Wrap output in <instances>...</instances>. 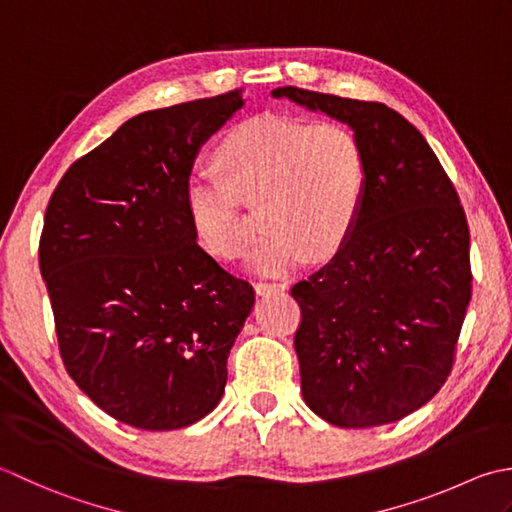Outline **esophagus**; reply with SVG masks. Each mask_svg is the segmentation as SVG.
<instances>
[{"label":"esophagus","instance_id":"1","mask_svg":"<svg viewBox=\"0 0 512 512\" xmlns=\"http://www.w3.org/2000/svg\"><path fill=\"white\" fill-rule=\"evenodd\" d=\"M254 289L258 296H267V294H276V291H285L287 283H283V280H280V283H256Z\"/></svg>","mask_w":512,"mask_h":512}]
</instances>
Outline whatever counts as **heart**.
Here are the masks:
<instances>
[{
  "label": "heart",
  "mask_w": 512,
  "mask_h": 512,
  "mask_svg": "<svg viewBox=\"0 0 512 512\" xmlns=\"http://www.w3.org/2000/svg\"><path fill=\"white\" fill-rule=\"evenodd\" d=\"M216 159L225 176L194 172L185 212L207 252L234 258L245 247L238 196L263 201L267 234L249 252L260 274H285L309 258L327 260L349 241L364 201L367 165L358 139L338 123L263 114L227 134Z\"/></svg>",
  "instance_id": "obj_1"
}]
</instances>
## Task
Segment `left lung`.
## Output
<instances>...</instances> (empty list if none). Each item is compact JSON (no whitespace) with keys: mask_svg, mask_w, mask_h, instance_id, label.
I'll return each instance as SVG.
<instances>
[{"mask_svg":"<svg viewBox=\"0 0 512 512\" xmlns=\"http://www.w3.org/2000/svg\"><path fill=\"white\" fill-rule=\"evenodd\" d=\"M271 97L347 125L367 165L349 241L291 287L302 398L344 429L402 420L442 389L471 300L460 198L431 145L384 103L291 86Z\"/></svg>","mask_w":512,"mask_h":512,"instance_id":"1","label":"left lung"}]
</instances>
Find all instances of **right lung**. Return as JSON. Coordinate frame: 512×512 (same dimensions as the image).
<instances>
[{"label":"right lung","instance_id":"right-lung-1","mask_svg":"<svg viewBox=\"0 0 512 512\" xmlns=\"http://www.w3.org/2000/svg\"><path fill=\"white\" fill-rule=\"evenodd\" d=\"M241 92L141 112L52 194L39 269L70 378L99 409L174 431L221 402L254 289L196 243L185 181Z\"/></svg>","mask_w":512,"mask_h":512}]
</instances>
